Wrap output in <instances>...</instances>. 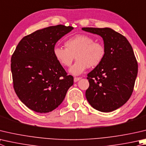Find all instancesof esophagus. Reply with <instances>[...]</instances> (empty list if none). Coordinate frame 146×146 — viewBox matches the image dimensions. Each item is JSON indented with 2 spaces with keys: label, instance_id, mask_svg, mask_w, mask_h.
<instances>
[{
  "label": "esophagus",
  "instance_id": "obj_1",
  "mask_svg": "<svg viewBox=\"0 0 146 146\" xmlns=\"http://www.w3.org/2000/svg\"><path fill=\"white\" fill-rule=\"evenodd\" d=\"M80 79H81L80 77H75V78H74V82H78V80H80Z\"/></svg>",
  "mask_w": 146,
  "mask_h": 146
}]
</instances>
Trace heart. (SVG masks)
Wrapping results in <instances>:
<instances>
[{
    "mask_svg": "<svg viewBox=\"0 0 146 146\" xmlns=\"http://www.w3.org/2000/svg\"><path fill=\"white\" fill-rule=\"evenodd\" d=\"M66 48L55 46L53 54L59 64L63 67H68L73 61L75 56L76 61L69 70L71 75L78 76L86 69L98 66L105 54L104 46L99 42L85 34H77L67 39L64 43Z\"/></svg>",
    "mask_w": 146,
    "mask_h": 146,
    "instance_id": "heart-1",
    "label": "heart"
}]
</instances>
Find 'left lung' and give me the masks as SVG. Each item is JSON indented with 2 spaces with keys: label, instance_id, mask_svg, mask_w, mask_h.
Listing matches in <instances>:
<instances>
[{
  "label": "left lung",
  "instance_id": "left-lung-1",
  "mask_svg": "<svg viewBox=\"0 0 146 146\" xmlns=\"http://www.w3.org/2000/svg\"><path fill=\"white\" fill-rule=\"evenodd\" d=\"M82 29L102 37L105 50L102 62L87 75L86 98L94 109L112 112L125 104L133 91L138 64L133 48L125 37L110 28Z\"/></svg>",
  "mask_w": 146,
  "mask_h": 146
}]
</instances>
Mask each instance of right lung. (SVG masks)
<instances>
[{"label": "right lung", "instance_id": "add662e5", "mask_svg": "<svg viewBox=\"0 0 146 146\" xmlns=\"http://www.w3.org/2000/svg\"><path fill=\"white\" fill-rule=\"evenodd\" d=\"M73 29L58 25L25 36L11 57V68L16 94L23 104L39 113L52 112L63 102L73 77L53 54L59 39Z\"/></svg>", "mask_w": 146, "mask_h": 146}]
</instances>
